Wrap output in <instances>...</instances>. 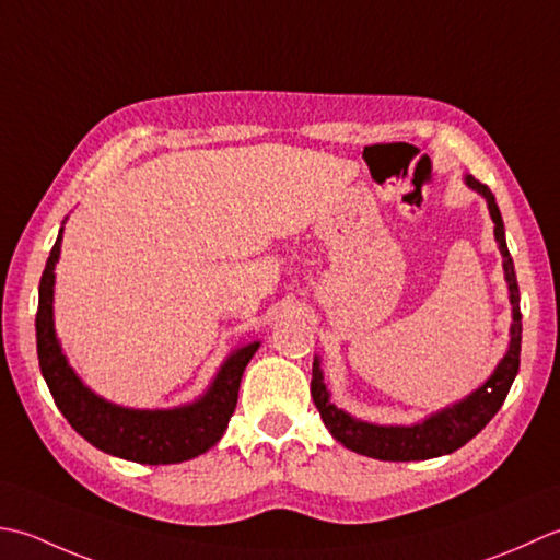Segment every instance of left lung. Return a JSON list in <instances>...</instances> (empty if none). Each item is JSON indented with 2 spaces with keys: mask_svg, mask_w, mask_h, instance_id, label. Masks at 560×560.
<instances>
[{
  "mask_svg": "<svg viewBox=\"0 0 560 560\" xmlns=\"http://www.w3.org/2000/svg\"><path fill=\"white\" fill-rule=\"evenodd\" d=\"M466 186L474 188L476 192H481L488 202L490 217H493L495 222V242H498L500 254H503V268H505V280L510 290V304H512L510 348L483 386H478L474 394L462 398L459 404L442 408L440 413H432L430 418L423 420V423H416V425H372V423H364V420L348 416L346 410L336 408L330 404V396L324 384L322 362H318V358H314L312 398L318 408V413H322L324 425L328 428L330 435H334L340 444H346L348 450L372 456V459L423 462V459H432V456L456 452L490 423V418H493L500 410V406H503L510 386L517 376L520 346H522L520 288H517V276H515V264H512V256L505 242L503 217H500L495 196L490 192L486 184L476 180L474 176H466Z\"/></svg>",
  "mask_w": 560,
  "mask_h": 560,
  "instance_id": "1",
  "label": "left lung"
}]
</instances>
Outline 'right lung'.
Masks as SVG:
<instances>
[{"instance_id":"1","label":"right lung","mask_w":560,"mask_h":560,"mask_svg":"<svg viewBox=\"0 0 560 560\" xmlns=\"http://www.w3.org/2000/svg\"><path fill=\"white\" fill-rule=\"evenodd\" d=\"M60 242L62 230L57 234L40 278L36 340L45 384L67 423L96 450L137 464H178L214 447L230 425L238 398V384H242L246 364L256 355L260 346L258 340L234 350L217 372L210 389L188 406L140 410L110 404L82 384L62 355L60 340L55 336L52 288Z\"/></svg>"}]
</instances>
